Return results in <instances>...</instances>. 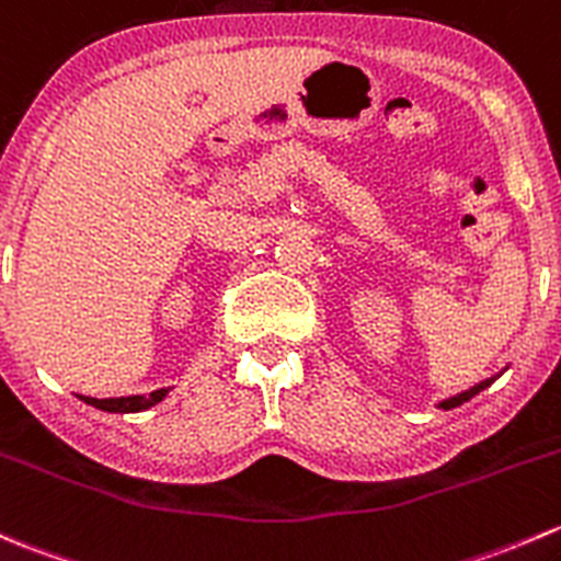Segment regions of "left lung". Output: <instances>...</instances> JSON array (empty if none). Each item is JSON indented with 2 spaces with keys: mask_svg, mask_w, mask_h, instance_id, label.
<instances>
[{
  "mask_svg": "<svg viewBox=\"0 0 561 561\" xmlns=\"http://www.w3.org/2000/svg\"><path fill=\"white\" fill-rule=\"evenodd\" d=\"M497 379V376H492V379H483L481 385H476V387H470V389H465V392H459V394H454V398H449V400H440L438 403V409H444V411H449V409H457V405H462V403H468L470 398H476V394L481 392V389H486L489 385H492V381Z\"/></svg>",
  "mask_w": 561,
  "mask_h": 561,
  "instance_id": "obj_1",
  "label": "left lung"
}]
</instances>
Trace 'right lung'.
<instances>
[{"instance_id":"1","label":"right lung","mask_w":561,"mask_h":561,"mask_svg":"<svg viewBox=\"0 0 561 561\" xmlns=\"http://www.w3.org/2000/svg\"><path fill=\"white\" fill-rule=\"evenodd\" d=\"M169 389H156L150 394H128V398H88V394H78L82 403L93 405V409L110 411V414H137V411H147L152 409L156 403H161L167 398Z\"/></svg>"}]
</instances>
